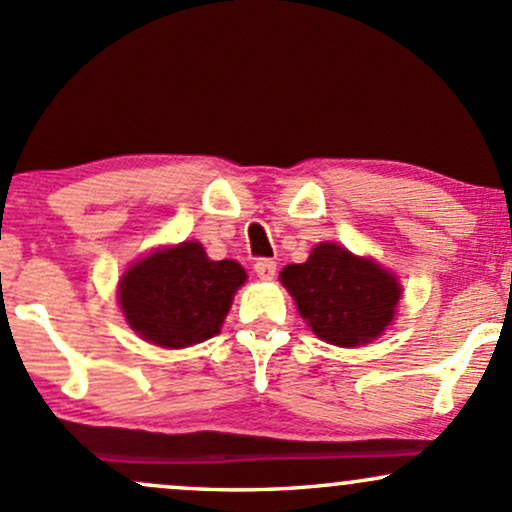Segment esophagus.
<instances>
[{"mask_svg": "<svg viewBox=\"0 0 512 512\" xmlns=\"http://www.w3.org/2000/svg\"><path fill=\"white\" fill-rule=\"evenodd\" d=\"M255 274L260 276V279H274L276 274V262L274 260H260L255 262Z\"/></svg>", "mask_w": 512, "mask_h": 512, "instance_id": "obj_1", "label": "esophagus"}]
</instances>
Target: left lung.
Masks as SVG:
<instances>
[{"label": "left lung", "mask_w": 512, "mask_h": 512, "mask_svg": "<svg viewBox=\"0 0 512 512\" xmlns=\"http://www.w3.org/2000/svg\"><path fill=\"white\" fill-rule=\"evenodd\" d=\"M279 279L310 330L344 349L378 339L402 298L395 274L334 243L315 245L308 260L284 267Z\"/></svg>", "instance_id": "8db88e82"}]
</instances>
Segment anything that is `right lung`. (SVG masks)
<instances>
[{
	"mask_svg": "<svg viewBox=\"0 0 512 512\" xmlns=\"http://www.w3.org/2000/svg\"><path fill=\"white\" fill-rule=\"evenodd\" d=\"M248 274L236 260H209L202 243L158 248L122 274L117 301L146 342L163 349L207 342L219 334Z\"/></svg>",
	"mask_w": 512,
	"mask_h": 512,
	"instance_id": "1",
	"label": "right lung"
}]
</instances>
